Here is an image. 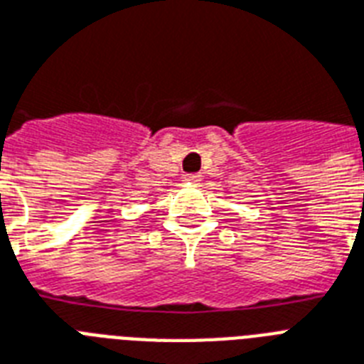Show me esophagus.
Segmentation results:
<instances>
[{
  "mask_svg": "<svg viewBox=\"0 0 364 364\" xmlns=\"http://www.w3.org/2000/svg\"><path fill=\"white\" fill-rule=\"evenodd\" d=\"M186 182H188V184H199L200 182V174H188V176H186Z\"/></svg>",
  "mask_w": 364,
  "mask_h": 364,
  "instance_id": "34e87169",
  "label": "esophagus"
}]
</instances>
